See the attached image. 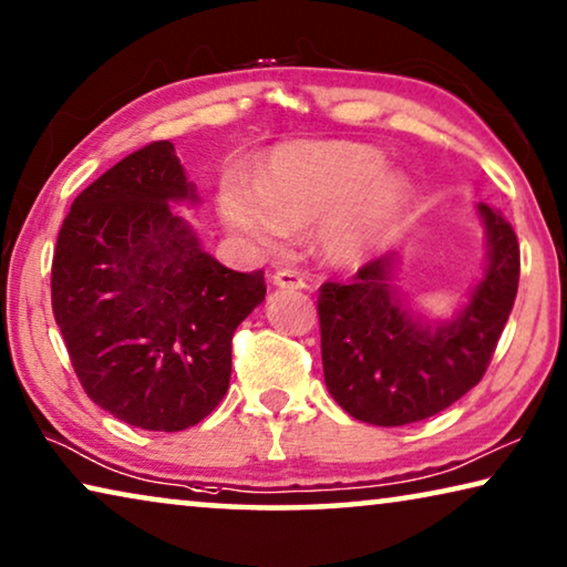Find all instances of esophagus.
Segmentation results:
<instances>
[{
	"label": "esophagus",
	"instance_id": "34e87169",
	"mask_svg": "<svg viewBox=\"0 0 567 567\" xmlns=\"http://www.w3.org/2000/svg\"><path fill=\"white\" fill-rule=\"evenodd\" d=\"M272 282L277 287H287V290H306L308 287L306 277H302L300 272H295V269H277V272L272 275Z\"/></svg>",
	"mask_w": 567,
	"mask_h": 567
}]
</instances>
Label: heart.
I'll return each mask as SVG.
<instances>
[{
    "mask_svg": "<svg viewBox=\"0 0 567 567\" xmlns=\"http://www.w3.org/2000/svg\"><path fill=\"white\" fill-rule=\"evenodd\" d=\"M374 147L353 142L277 150L251 183L229 175L218 193L226 226L257 249H282L292 226L316 224V244L328 259L367 257L402 214L408 177Z\"/></svg>",
    "mask_w": 567,
    "mask_h": 567,
    "instance_id": "obj_1",
    "label": "heart"
}]
</instances>
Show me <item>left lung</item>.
<instances>
[{"label":"left lung","mask_w":567,"mask_h":567,"mask_svg":"<svg viewBox=\"0 0 567 567\" xmlns=\"http://www.w3.org/2000/svg\"><path fill=\"white\" fill-rule=\"evenodd\" d=\"M488 267L468 306L451 323L420 326L392 290V259H371L349 282L318 290L320 353L333 400L379 427L437 415L486 374L519 287V241L486 203Z\"/></svg>","instance_id":"8db88e82"}]
</instances>
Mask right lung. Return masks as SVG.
Wrapping results in <instances>:
<instances>
[{
	"label": "right lung",
	"mask_w": 567,
	"mask_h": 567,
	"mask_svg": "<svg viewBox=\"0 0 567 567\" xmlns=\"http://www.w3.org/2000/svg\"><path fill=\"white\" fill-rule=\"evenodd\" d=\"M175 200L196 190L171 142H150L79 193L50 269L83 392L159 433L198 425L224 400L236 326L267 292L261 269L234 272L206 255Z\"/></svg>",
	"instance_id": "1"
}]
</instances>
